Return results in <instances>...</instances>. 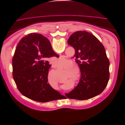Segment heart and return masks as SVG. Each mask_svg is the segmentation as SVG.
<instances>
[{"label":"heart","instance_id":"heart-1","mask_svg":"<svg viewBox=\"0 0 125 125\" xmlns=\"http://www.w3.org/2000/svg\"><path fill=\"white\" fill-rule=\"evenodd\" d=\"M67 61L68 59L61 58L58 60V62L55 65L57 68L60 69ZM63 68L66 69L67 71L66 73V80L69 78L73 79L74 81L77 82L80 80L81 78L80 76H79V74L80 73V68L79 66L77 65H73V62H70L65 64L63 66Z\"/></svg>","mask_w":125,"mask_h":125}]
</instances>
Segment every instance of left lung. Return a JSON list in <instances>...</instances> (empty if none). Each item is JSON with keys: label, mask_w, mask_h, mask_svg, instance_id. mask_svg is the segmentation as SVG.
<instances>
[{"label": "left lung", "mask_w": 125, "mask_h": 125, "mask_svg": "<svg viewBox=\"0 0 125 125\" xmlns=\"http://www.w3.org/2000/svg\"><path fill=\"white\" fill-rule=\"evenodd\" d=\"M68 44L74 49V57L80 68L81 77L78 85L65 94L66 97L85 100L99 95L109 78V61L104 46L92 34L84 31L73 33Z\"/></svg>", "instance_id": "1"}]
</instances>
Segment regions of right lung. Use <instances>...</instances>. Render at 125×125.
Segmentation results:
<instances>
[{
	"mask_svg": "<svg viewBox=\"0 0 125 125\" xmlns=\"http://www.w3.org/2000/svg\"><path fill=\"white\" fill-rule=\"evenodd\" d=\"M59 55L52 50L49 40L33 33L19 42L12 58L13 77L20 93L29 99L47 102L63 96L48 83L51 66L47 58Z\"/></svg>",
	"mask_w": 125,
	"mask_h": 125,
	"instance_id": "obj_1",
	"label": "right lung"
}]
</instances>
